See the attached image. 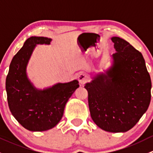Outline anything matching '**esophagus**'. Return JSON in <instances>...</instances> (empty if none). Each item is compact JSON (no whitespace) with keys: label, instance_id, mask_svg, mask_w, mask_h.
<instances>
[{"label":"esophagus","instance_id":"esophagus-1","mask_svg":"<svg viewBox=\"0 0 153 153\" xmlns=\"http://www.w3.org/2000/svg\"><path fill=\"white\" fill-rule=\"evenodd\" d=\"M78 81L81 84H84L88 81V76L85 73H81L78 77Z\"/></svg>","mask_w":153,"mask_h":153}]
</instances>
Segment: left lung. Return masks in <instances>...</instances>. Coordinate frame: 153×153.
Listing matches in <instances>:
<instances>
[{
	"mask_svg": "<svg viewBox=\"0 0 153 153\" xmlns=\"http://www.w3.org/2000/svg\"><path fill=\"white\" fill-rule=\"evenodd\" d=\"M111 40L116 52L111 56L112 65L84 87L95 124L107 132H124L147 110L152 83L142 54L122 38Z\"/></svg>",
	"mask_w": 153,
	"mask_h": 153,
	"instance_id": "1",
	"label": "left lung"
}]
</instances>
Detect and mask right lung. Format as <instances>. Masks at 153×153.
Masks as SVG:
<instances>
[{
  "mask_svg": "<svg viewBox=\"0 0 153 153\" xmlns=\"http://www.w3.org/2000/svg\"><path fill=\"white\" fill-rule=\"evenodd\" d=\"M51 38L30 37L13 57L6 79L7 101L12 115L25 129L32 132L50 129L59 123L69 98L78 81L58 83L37 89L29 79L27 67L37 44L49 45Z\"/></svg>",
  "mask_w": 153,
  "mask_h": 153,
  "instance_id": "add662e5",
  "label": "right lung"
}]
</instances>
